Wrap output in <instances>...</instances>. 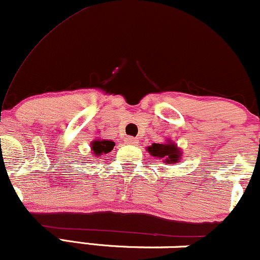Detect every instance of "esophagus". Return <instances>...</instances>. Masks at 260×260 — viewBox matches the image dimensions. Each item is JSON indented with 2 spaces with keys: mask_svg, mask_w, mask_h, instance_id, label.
Returning <instances> with one entry per match:
<instances>
[{
  "mask_svg": "<svg viewBox=\"0 0 260 260\" xmlns=\"http://www.w3.org/2000/svg\"><path fill=\"white\" fill-rule=\"evenodd\" d=\"M124 142H126L127 144H131V145H136L137 143H138V140H137V138H134V137H127V138L124 139Z\"/></svg>",
  "mask_w": 260,
  "mask_h": 260,
  "instance_id": "esophagus-1",
  "label": "esophagus"
}]
</instances>
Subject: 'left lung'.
Returning <instances> with one entry per match:
<instances>
[{
  "instance_id": "8db88e82",
  "label": "left lung",
  "mask_w": 260,
  "mask_h": 260,
  "mask_svg": "<svg viewBox=\"0 0 260 260\" xmlns=\"http://www.w3.org/2000/svg\"><path fill=\"white\" fill-rule=\"evenodd\" d=\"M151 156L159 157L165 164H176L180 161L181 151L175 143L168 140L166 143L159 144V143H153L150 147L147 148Z\"/></svg>"
}]
</instances>
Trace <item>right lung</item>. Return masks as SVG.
<instances>
[{"mask_svg":"<svg viewBox=\"0 0 260 260\" xmlns=\"http://www.w3.org/2000/svg\"><path fill=\"white\" fill-rule=\"evenodd\" d=\"M113 147H115V143L112 140H94L91 143V150L94 151L95 156L110 153Z\"/></svg>","mask_w":260,"mask_h":260,"instance_id":"1","label":"right lung"}]
</instances>
